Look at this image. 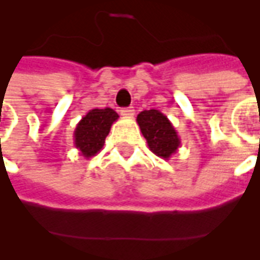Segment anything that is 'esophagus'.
<instances>
[{
	"label": "esophagus",
	"mask_w": 260,
	"mask_h": 260,
	"mask_svg": "<svg viewBox=\"0 0 260 260\" xmlns=\"http://www.w3.org/2000/svg\"><path fill=\"white\" fill-rule=\"evenodd\" d=\"M120 113H121V116H124V117H134L135 109L132 106H129V108H124V109L120 110Z\"/></svg>",
	"instance_id": "obj_1"
}]
</instances>
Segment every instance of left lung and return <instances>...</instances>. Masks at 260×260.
Returning a JSON list of instances; mask_svg holds the SVG:
<instances>
[{"instance_id":"1","label":"left lung","mask_w":260,"mask_h":260,"mask_svg":"<svg viewBox=\"0 0 260 260\" xmlns=\"http://www.w3.org/2000/svg\"><path fill=\"white\" fill-rule=\"evenodd\" d=\"M136 121L150 150L159 158L170 159L181 147L178 132L162 112L156 109L143 110L138 114Z\"/></svg>"}]
</instances>
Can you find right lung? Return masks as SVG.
<instances>
[{
	"mask_svg": "<svg viewBox=\"0 0 260 260\" xmlns=\"http://www.w3.org/2000/svg\"><path fill=\"white\" fill-rule=\"evenodd\" d=\"M117 118L118 114L110 108L89 110L74 131V146L79 154L87 159L98 154Z\"/></svg>",
	"mask_w": 260,
	"mask_h": 260,
	"instance_id": "obj_1",
	"label": "right lung"
}]
</instances>
